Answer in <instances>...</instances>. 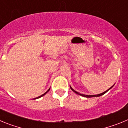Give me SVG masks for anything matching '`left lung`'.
Returning <instances> with one entry per match:
<instances>
[{"instance_id": "left-lung-1", "label": "left lung", "mask_w": 128, "mask_h": 128, "mask_svg": "<svg viewBox=\"0 0 128 128\" xmlns=\"http://www.w3.org/2000/svg\"><path fill=\"white\" fill-rule=\"evenodd\" d=\"M114 85L112 86V87H110V88L108 89V90H106V91H105V92H102V93H101V94H98V95H91V96H90V95H84V94H80V93H79V92H76V90H74V89L72 88V87L70 86V89H71V90H72V91L74 92V93H76V94H78V95H80V96H82V97H84V98H94V97H99V96H102V95H104V94H106V92H107L108 91V90H110V89L112 88L113 86H114Z\"/></svg>"}]
</instances>
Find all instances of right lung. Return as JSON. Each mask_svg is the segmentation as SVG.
<instances>
[{
    "label": "right lung",
    "mask_w": 128,
    "mask_h": 128,
    "mask_svg": "<svg viewBox=\"0 0 128 128\" xmlns=\"http://www.w3.org/2000/svg\"><path fill=\"white\" fill-rule=\"evenodd\" d=\"M50 88L48 89V90H47V92H46V93H44V94H42V96H39V97H38V98H34V99H38V98H41V97H42V96H44V95H46V94H47V92H48V91H49V90H50Z\"/></svg>",
    "instance_id": "1"
}]
</instances>
